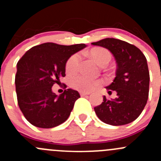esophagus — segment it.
<instances>
[{
    "label": "esophagus",
    "mask_w": 161,
    "mask_h": 161,
    "mask_svg": "<svg viewBox=\"0 0 161 161\" xmlns=\"http://www.w3.org/2000/svg\"><path fill=\"white\" fill-rule=\"evenodd\" d=\"M90 92H80V95L82 97H84V96H87V95H90Z\"/></svg>",
    "instance_id": "esophagus-1"
}]
</instances>
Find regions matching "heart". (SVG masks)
<instances>
[{"label":"heart","instance_id":"heart-1","mask_svg":"<svg viewBox=\"0 0 161 161\" xmlns=\"http://www.w3.org/2000/svg\"><path fill=\"white\" fill-rule=\"evenodd\" d=\"M90 55L94 61L100 65L108 63L111 60V56L110 52L104 48H94L90 51ZM81 58L79 53H75L69 58L66 62L65 70L69 74L75 72L79 69ZM70 86L72 88L79 91L90 92L97 88L100 84V81L94 80L90 78L86 77L83 75H77L71 77L69 81Z\"/></svg>","mask_w":161,"mask_h":161}]
</instances>
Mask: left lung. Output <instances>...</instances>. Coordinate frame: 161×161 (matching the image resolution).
Listing matches in <instances>:
<instances>
[{
  "mask_svg": "<svg viewBox=\"0 0 161 161\" xmlns=\"http://www.w3.org/2000/svg\"><path fill=\"white\" fill-rule=\"evenodd\" d=\"M92 44L110 50L117 64L114 79L106 87L108 92H117L116 98L108 100L103 96L101 104L94 108L96 114L111 125L132 122L148 100L150 73L147 58L136 46L118 39L105 38Z\"/></svg>",
  "mask_w": 161,
  "mask_h": 161,
  "instance_id": "obj_1",
  "label": "left lung"
}]
</instances>
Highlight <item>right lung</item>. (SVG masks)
Masks as SVG:
<instances>
[{
  "instance_id": "obj_1",
  "label": "right lung",
  "mask_w": 161,
  "mask_h": 161,
  "mask_svg": "<svg viewBox=\"0 0 161 161\" xmlns=\"http://www.w3.org/2000/svg\"><path fill=\"white\" fill-rule=\"evenodd\" d=\"M85 47L84 43L64 46L45 43L27 50L17 63L14 84L18 103L32 125L50 129L69 118L80 97L79 92L68 89L58 96L52 86L65 76L69 58Z\"/></svg>"
}]
</instances>
